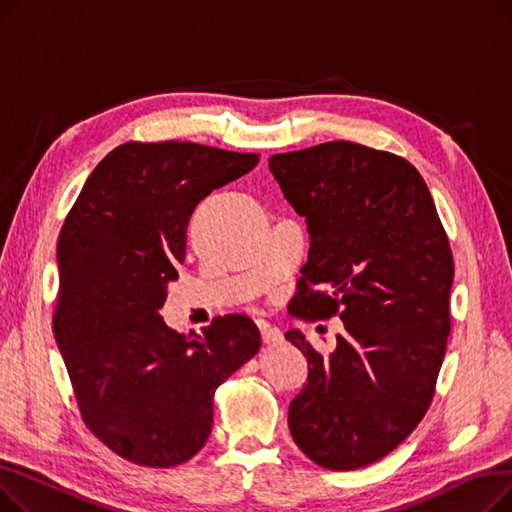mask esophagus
I'll use <instances>...</instances> for the list:
<instances>
[{
  "mask_svg": "<svg viewBox=\"0 0 512 512\" xmlns=\"http://www.w3.org/2000/svg\"><path fill=\"white\" fill-rule=\"evenodd\" d=\"M261 336H263L265 344L282 342V332L276 326H270V324H261Z\"/></svg>",
  "mask_w": 512,
  "mask_h": 512,
  "instance_id": "obj_1",
  "label": "esophagus"
}]
</instances>
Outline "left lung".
Here are the masks:
<instances>
[{
    "label": "left lung",
    "instance_id": "left-lung-1",
    "mask_svg": "<svg viewBox=\"0 0 512 512\" xmlns=\"http://www.w3.org/2000/svg\"><path fill=\"white\" fill-rule=\"evenodd\" d=\"M270 170L311 238L288 309L344 324L328 357L286 332L309 363L290 434L321 467H367L432 405L450 334L448 236L405 157L332 141L272 155Z\"/></svg>",
    "mask_w": 512,
    "mask_h": 512
}]
</instances>
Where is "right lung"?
<instances>
[{"label":"right lung","mask_w":512,"mask_h":512,"mask_svg":"<svg viewBox=\"0 0 512 512\" xmlns=\"http://www.w3.org/2000/svg\"><path fill=\"white\" fill-rule=\"evenodd\" d=\"M257 161L197 143L130 141L99 161L66 215L53 334L83 421L130 463L193 459L211 434L215 390L259 351L247 315L215 317L195 338L159 315L195 207Z\"/></svg>","instance_id":"right-lung-1"}]
</instances>
